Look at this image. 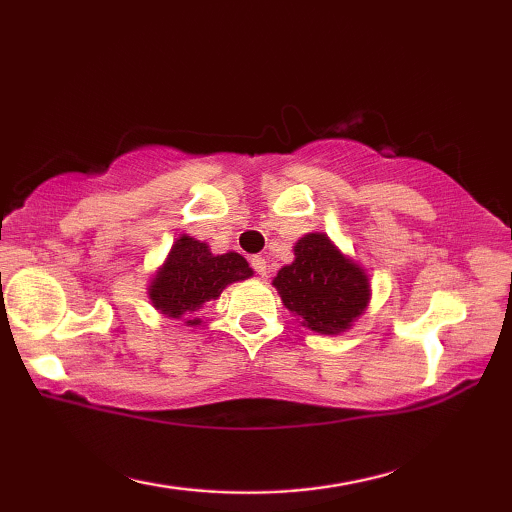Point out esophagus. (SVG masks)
Returning a JSON list of instances; mask_svg holds the SVG:
<instances>
[{"label": "esophagus", "mask_w": 512, "mask_h": 512, "mask_svg": "<svg viewBox=\"0 0 512 512\" xmlns=\"http://www.w3.org/2000/svg\"><path fill=\"white\" fill-rule=\"evenodd\" d=\"M250 266H253L255 268V271H257V275H262V277H266V273H268V268H266V259L264 257H253V259H250Z\"/></svg>", "instance_id": "esophagus-1"}]
</instances>
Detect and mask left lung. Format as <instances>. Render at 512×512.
Listing matches in <instances>:
<instances>
[{
    "label": "left lung",
    "instance_id": "8db88e82",
    "mask_svg": "<svg viewBox=\"0 0 512 512\" xmlns=\"http://www.w3.org/2000/svg\"><path fill=\"white\" fill-rule=\"evenodd\" d=\"M296 259L277 271L273 287L291 314L318 334L350 329L370 302V280L323 232H309L293 246Z\"/></svg>",
    "mask_w": 512,
    "mask_h": 512
}]
</instances>
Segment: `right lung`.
Listing matches in <instances>:
<instances>
[{
    "mask_svg": "<svg viewBox=\"0 0 512 512\" xmlns=\"http://www.w3.org/2000/svg\"><path fill=\"white\" fill-rule=\"evenodd\" d=\"M253 268L239 253L212 255L210 246L192 237L173 241L164 264L149 284L151 305L167 318H183L187 325H201L192 318L205 302L216 300L232 282L248 280Z\"/></svg>",
    "mask_w": 512,
    "mask_h": 512,
    "instance_id": "1",
    "label": "right lung"
}]
</instances>
